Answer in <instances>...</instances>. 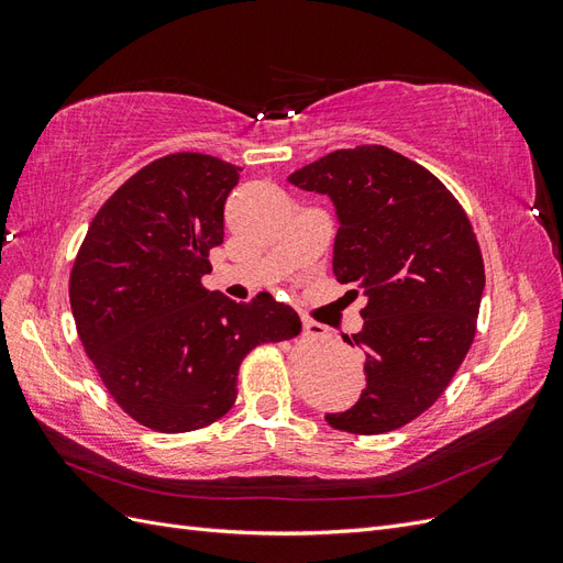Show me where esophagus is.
<instances>
[{
	"label": "esophagus",
	"mask_w": 563,
	"mask_h": 563,
	"mask_svg": "<svg viewBox=\"0 0 563 563\" xmlns=\"http://www.w3.org/2000/svg\"><path fill=\"white\" fill-rule=\"evenodd\" d=\"M302 333L310 335V338H327L329 335L327 327H321V323L310 321V319H302Z\"/></svg>",
	"instance_id": "obj_1"
}]
</instances>
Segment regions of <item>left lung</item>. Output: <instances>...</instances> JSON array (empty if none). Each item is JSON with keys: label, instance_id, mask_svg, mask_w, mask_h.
Segmentation results:
<instances>
[{"label": "left lung", "instance_id": "obj_1", "mask_svg": "<svg viewBox=\"0 0 563 563\" xmlns=\"http://www.w3.org/2000/svg\"><path fill=\"white\" fill-rule=\"evenodd\" d=\"M329 195L340 228L333 275L366 296V389L333 430L385 434L444 395L476 333L484 258L465 209L428 168L385 145L335 150L288 176Z\"/></svg>", "mask_w": 563, "mask_h": 563}]
</instances>
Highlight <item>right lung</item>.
Returning a JSON list of instances; mask_svg holds the SVG:
<instances>
[{
    "instance_id": "right-lung-1",
    "label": "right lung",
    "mask_w": 563,
    "mask_h": 563,
    "mask_svg": "<svg viewBox=\"0 0 563 563\" xmlns=\"http://www.w3.org/2000/svg\"><path fill=\"white\" fill-rule=\"evenodd\" d=\"M240 172L201 152L143 166L100 207L70 272L84 350L119 408L155 432L223 418L244 356L300 333L272 296L234 302L201 284Z\"/></svg>"
}]
</instances>
